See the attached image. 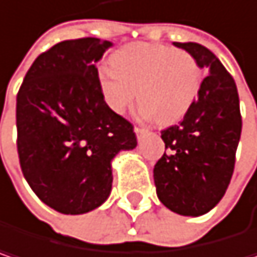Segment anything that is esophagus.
I'll use <instances>...</instances> for the list:
<instances>
[{"label":"esophagus","mask_w":257,"mask_h":257,"mask_svg":"<svg viewBox=\"0 0 257 257\" xmlns=\"http://www.w3.org/2000/svg\"><path fill=\"white\" fill-rule=\"evenodd\" d=\"M134 131H135V134H137V138H138V140H141V138H143V135H144V134H147V129L141 128V126H135Z\"/></svg>","instance_id":"obj_1"}]
</instances>
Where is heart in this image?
<instances>
[{
  "mask_svg": "<svg viewBox=\"0 0 257 257\" xmlns=\"http://www.w3.org/2000/svg\"><path fill=\"white\" fill-rule=\"evenodd\" d=\"M98 70L105 104L123 114L138 95L140 116L160 125L181 120L197 100L203 69L193 54L162 44L135 42Z\"/></svg>",
  "mask_w": 257,
  "mask_h": 257,
  "instance_id": "b5f03b06",
  "label": "heart"
}]
</instances>
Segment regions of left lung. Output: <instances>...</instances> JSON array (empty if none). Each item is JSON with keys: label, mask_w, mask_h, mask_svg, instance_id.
<instances>
[{"label": "left lung", "mask_w": 257, "mask_h": 257, "mask_svg": "<svg viewBox=\"0 0 257 257\" xmlns=\"http://www.w3.org/2000/svg\"><path fill=\"white\" fill-rule=\"evenodd\" d=\"M207 72L184 119L162 131L163 156L154 165L159 200L172 212L200 216L223 197L241 135L237 85L219 59L196 42H174Z\"/></svg>", "instance_id": "obj_1"}]
</instances>
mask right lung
<instances>
[{
	"label": "right lung",
	"instance_id": "right-lung-1",
	"mask_svg": "<svg viewBox=\"0 0 257 257\" xmlns=\"http://www.w3.org/2000/svg\"><path fill=\"white\" fill-rule=\"evenodd\" d=\"M111 42L79 38L39 54L17 92V153L36 196L64 215L97 209L111 191V160L137 147L132 123L105 104L97 61Z\"/></svg>",
	"mask_w": 257,
	"mask_h": 257
}]
</instances>
